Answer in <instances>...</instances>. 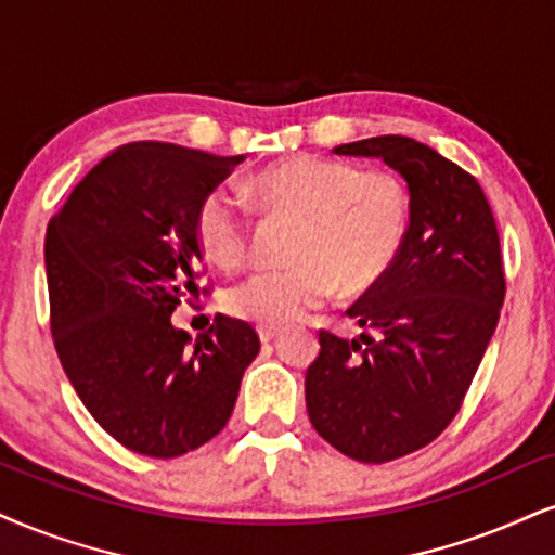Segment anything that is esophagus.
I'll list each match as a JSON object with an SVG mask.
<instances>
[{"label": "esophagus", "instance_id": "esophagus-1", "mask_svg": "<svg viewBox=\"0 0 555 555\" xmlns=\"http://www.w3.org/2000/svg\"><path fill=\"white\" fill-rule=\"evenodd\" d=\"M280 332H283V330H280V326H259V339H262L264 345H267V341H272L275 337H280Z\"/></svg>", "mask_w": 555, "mask_h": 555}]
</instances>
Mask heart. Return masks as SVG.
<instances>
[{"mask_svg": "<svg viewBox=\"0 0 555 555\" xmlns=\"http://www.w3.org/2000/svg\"><path fill=\"white\" fill-rule=\"evenodd\" d=\"M249 203L267 214L296 216L288 238L293 262L259 270L231 285L223 306L262 326H283L317 309L334 291L354 296L391 270L409 231V190L383 169L326 156H296L249 175ZM203 255L221 267L242 262L249 244V214L236 193L218 184L195 208Z\"/></svg>", "mask_w": 555, "mask_h": 555, "instance_id": "b5f03b06", "label": "heart"}]
</instances>
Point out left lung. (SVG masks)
Segmentation results:
<instances>
[{
  "mask_svg": "<svg viewBox=\"0 0 555 555\" xmlns=\"http://www.w3.org/2000/svg\"><path fill=\"white\" fill-rule=\"evenodd\" d=\"M334 154L375 156L396 169L412 216L391 270L347 309L365 332H319L306 409L339 453L388 463L433 442L466 399L507 291L502 249L481 184L435 149L375 135Z\"/></svg>",
  "mask_w": 555,
  "mask_h": 555,
  "instance_id": "1",
  "label": "left lung"
}]
</instances>
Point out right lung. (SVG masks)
<instances>
[{
  "instance_id": "obj_1",
  "label": "right lung",
  "mask_w": 555,
  "mask_h": 555,
  "mask_svg": "<svg viewBox=\"0 0 555 555\" xmlns=\"http://www.w3.org/2000/svg\"><path fill=\"white\" fill-rule=\"evenodd\" d=\"M242 159L126 143L48 223L59 360L87 412L133 453L177 457L221 433L259 352L257 332L223 313L197 339L172 326L180 300L197 291V203Z\"/></svg>"
}]
</instances>
